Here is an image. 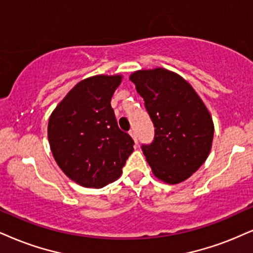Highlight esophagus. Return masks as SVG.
<instances>
[{"mask_svg": "<svg viewBox=\"0 0 253 253\" xmlns=\"http://www.w3.org/2000/svg\"><path fill=\"white\" fill-rule=\"evenodd\" d=\"M129 135L132 137V139H133V142H135V144L137 145L138 144V141H137V135H136V132H135V129H131L129 131Z\"/></svg>", "mask_w": 253, "mask_h": 253, "instance_id": "34e87169", "label": "esophagus"}]
</instances>
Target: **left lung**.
Instances as JSON below:
<instances>
[{
    "label": "left lung",
    "mask_w": 253,
    "mask_h": 253,
    "mask_svg": "<svg viewBox=\"0 0 253 253\" xmlns=\"http://www.w3.org/2000/svg\"><path fill=\"white\" fill-rule=\"evenodd\" d=\"M155 126V139L142 150L156 178L178 184L207 161L213 139V122L195 89L164 68L130 75Z\"/></svg>",
    "instance_id": "left-lung-1"
}]
</instances>
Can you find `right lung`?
Wrapping results in <instances>:
<instances>
[{
    "label": "right lung",
    "mask_w": 253,
    "mask_h": 253,
    "mask_svg": "<svg viewBox=\"0 0 253 253\" xmlns=\"http://www.w3.org/2000/svg\"><path fill=\"white\" fill-rule=\"evenodd\" d=\"M122 75H96L79 82L51 112L48 141L60 169L84 188H103L120 178L133 151L120 130L111 97Z\"/></svg>",
    "instance_id": "add662e5"
}]
</instances>
